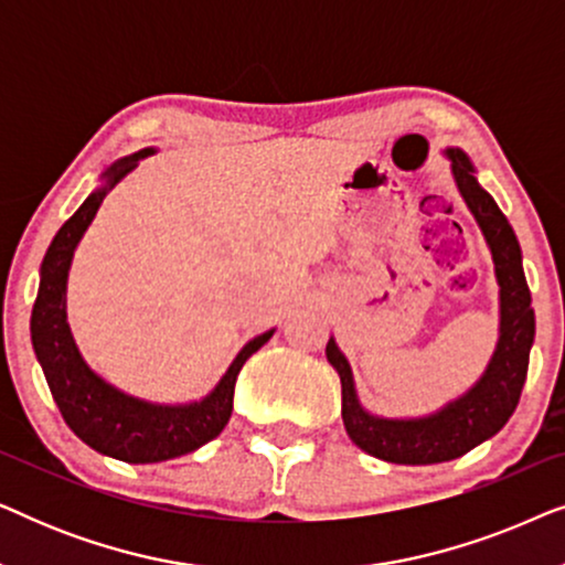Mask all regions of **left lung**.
I'll use <instances>...</instances> for the list:
<instances>
[{
	"label": "left lung",
	"instance_id": "1",
	"mask_svg": "<svg viewBox=\"0 0 565 565\" xmlns=\"http://www.w3.org/2000/svg\"><path fill=\"white\" fill-rule=\"evenodd\" d=\"M452 174L470 213L476 215L486 242L491 246L497 280L501 288V337L497 352L481 381L455 404L427 419H377L362 412L354 396L352 370L344 354L329 339L327 358L342 381V419L347 435L360 450L398 466H431L455 460L483 439L497 435L520 404L530 365V347L535 339V311L530 306V288L524 280L522 252L507 215L493 198L476 182L473 167L460 149H450Z\"/></svg>",
	"mask_w": 565,
	"mask_h": 565
}]
</instances>
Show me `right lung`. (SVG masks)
<instances>
[{"label":"right lung","mask_w":565,"mask_h":565,"mask_svg":"<svg viewBox=\"0 0 565 565\" xmlns=\"http://www.w3.org/2000/svg\"><path fill=\"white\" fill-rule=\"evenodd\" d=\"M149 153L151 149H143L134 157L115 161L105 172V188L92 192L79 211L58 228L43 257L41 288H38L33 319H30L35 354L41 360L45 381H49L53 401L58 404L64 422L92 450L122 462L172 460L218 437L231 419V408H234L238 370L273 337V331H267V334L252 339L231 362L211 396L190 406H153L130 398L84 365L66 323L68 265H72L76 244L95 218L107 192Z\"/></svg>","instance_id":"obj_1"}]
</instances>
